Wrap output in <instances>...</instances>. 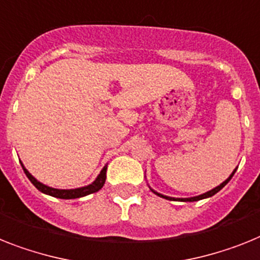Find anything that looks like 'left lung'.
I'll return each instance as SVG.
<instances>
[{
  "instance_id": "1",
  "label": "left lung",
  "mask_w": 260,
  "mask_h": 260,
  "mask_svg": "<svg viewBox=\"0 0 260 260\" xmlns=\"http://www.w3.org/2000/svg\"><path fill=\"white\" fill-rule=\"evenodd\" d=\"M234 173H235V171L233 172V174H231L230 177L228 178V180L224 181V182H222L221 185H219V186H217V187H214V189H213V190H210V191H208V193H205V194H201V196H198V197H193V198H178V201H185V202H186V201H189V202H193V201H200V200H204V198H208V197H211V196H214L215 193H218V191L221 190L222 187L224 186V185L228 184L229 181L231 180V177H233V176H234ZM153 191V193H156V191L154 190H152ZM157 196H160V197H162V198H167V200H176V198H171V197H165V196H161V194H158V193H156Z\"/></svg>"
}]
</instances>
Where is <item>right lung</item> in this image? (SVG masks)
Returning a JSON list of instances; mask_svg holds the SVG:
<instances>
[{"mask_svg": "<svg viewBox=\"0 0 260 260\" xmlns=\"http://www.w3.org/2000/svg\"><path fill=\"white\" fill-rule=\"evenodd\" d=\"M21 165H22V164H21ZM22 168H23V172H25V174L30 180V182H31V184L34 185V186H36L39 191H42V193H45V194H49V196H52V197L62 198V200H73V198H80V197H84V196H88V194L96 193V191H99L100 189L103 187L104 182H106L107 168L104 167L103 171L100 172V174L98 176L96 180L93 181L91 185H88V186L79 187V189H73V190H60V189H54V187L46 186V185L41 184V182H38L36 178L32 177L29 172L26 171L23 165H22Z\"/></svg>", "mask_w": 260, "mask_h": 260, "instance_id": "1", "label": "right lung"}]
</instances>
